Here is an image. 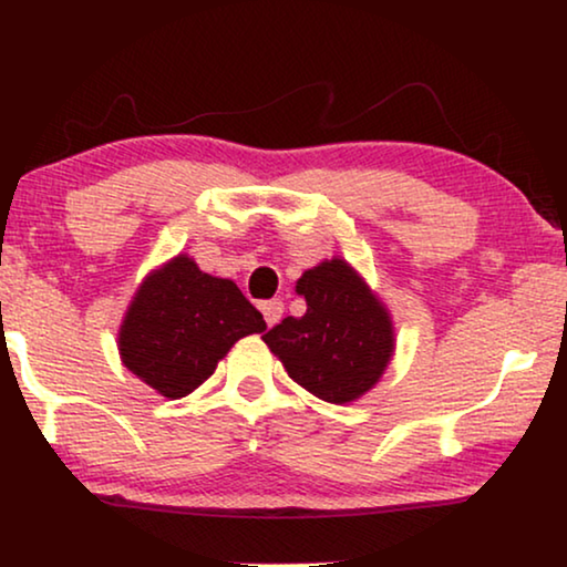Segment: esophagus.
Segmentation results:
<instances>
[{"label": "esophagus", "mask_w": 567, "mask_h": 567, "mask_svg": "<svg viewBox=\"0 0 567 567\" xmlns=\"http://www.w3.org/2000/svg\"><path fill=\"white\" fill-rule=\"evenodd\" d=\"M260 312H262V317H266V322L270 324V328H274V324L281 322V317H284V301L281 299L262 301Z\"/></svg>", "instance_id": "esophagus-1"}]
</instances>
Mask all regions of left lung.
<instances>
[{"mask_svg": "<svg viewBox=\"0 0 567 567\" xmlns=\"http://www.w3.org/2000/svg\"><path fill=\"white\" fill-rule=\"evenodd\" d=\"M307 312L286 317L262 340L289 377L315 398L348 405L374 390L394 355V324L351 262L322 260L301 274Z\"/></svg>", "mask_w": 567, "mask_h": 567, "instance_id": "obj_1", "label": "left lung"}]
</instances>
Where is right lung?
<instances>
[{"instance_id":"right-lung-1","label":"right lung","mask_w":567,"mask_h":567,"mask_svg":"<svg viewBox=\"0 0 567 567\" xmlns=\"http://www.w3.org/2000/svg\"><path fill=\"white\" fill-rule=\"evenodd\" d=\"M266 320L229 278L204 274L190 255L150 270L118 328L123 367L167 400L198 390L239 338Z\"/></svg>"}]
</instances>
